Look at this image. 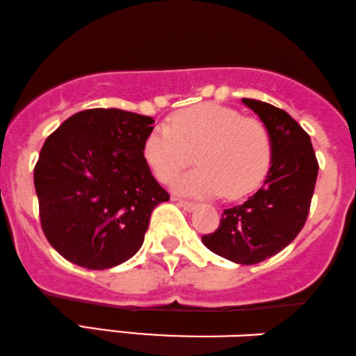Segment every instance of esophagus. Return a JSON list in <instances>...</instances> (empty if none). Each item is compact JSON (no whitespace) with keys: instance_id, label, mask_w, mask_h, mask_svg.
I'll return each mask as SVG.
<instances>
[{"instance_id":"1","label":"esophagus","mask_w":356,"mask_h":356,"mask_svg":"<svg viewBox=\"0 0 356 356\" xmlns=\"http://www.w3.org/2000/svg\"><path fill=\"white\" fill-rule=\"evenodd\" d=\"M173 200L179 204V207L183 208V210H186V211H191V210H195V208H196L195 202H188V200H181V198H173Z\"/></svg>"}]
</instances>
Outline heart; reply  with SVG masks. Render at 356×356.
I'll return each mask as SVG.
<instances>
[{
	"label": "heart",
	"instance_id": "heart-1",
	"mask_svg": "<svg viewBox=\"0 0 356 356\" xmlns=\"http://www.w3.org/2000/svg\"><path fill=\"white\" fill-rule=\"evenodd\" d=\"M198 168L175 183L178 193L241 198L261 185L273 161V138L265 121L235 108L203 103L175 113L166 127L145 136L141 156L153 177L170 185L186 166Z\"/></svg>",
	"mask_w": 356,
	"mask_h": 356
}]
</instances>
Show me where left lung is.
<instances>
[{"label": "left lung", "instance_id": "obj_1", "mask_svg": "<svg viewBox=\"0 0 356 356\" xmlns=\"http://www.w3.org/2000/svg\"><path fill=\"white\" fill-rule=\"evenodd\" d=\"M273 138V161L265 183L245 203L223 211L220 227L202 236L213 253L240 265H254L282 252L302 232L318 177L310 136L286 111L243 98Z\"/></svg>", "mask_w": 356, "mask_h": 356}]
</instances>
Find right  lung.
I'll return each instance as SVG.
<instances>
[{
  "mask_svg": "<svg viewBox=\"0 0 356 356\" xmlns=\"http://www.w3.org/2000/svg\"><path fill=\"white\" fill-rule=\"evenodd\" d=\"M152 116L93 108L63 121L35 165L41 228L63 258L88 270L141 248L149 216L170 195L141 156Z\"/></svg>",
  "mask_w": 356,
  "mask_h": 356,
  "instance_id": "1",
  "label": "right lung"
}]
</instances>
